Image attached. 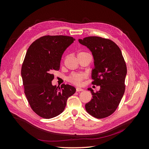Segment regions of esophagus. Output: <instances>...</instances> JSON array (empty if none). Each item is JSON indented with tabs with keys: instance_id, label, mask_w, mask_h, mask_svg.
Wrapping results in <instances>:
<instances>
[{
	"instance_id": "1",
	"label": "esophagus",
	"mask_w": 149,
	"mask_h": 149,
	"mask_svg": "<svg viewBox=\"0 0 149 149\" xmlns=\"http://www.w3.org/2000/svg\"><path fill=\"white\" fill-rule=\"evenodd\" d=\"M76 89V91H77V92L83 91V89H82L81 88H79V87H77Z\"/></svg>"
}]
</instances>
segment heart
Here are the masks:
<instances>
[{
  "mask_svg": "<svg viewBox=\"0 0 149 149\" xmlns=\"http://www.w3.org/2000/svg\"><path fill=\"white\" fill-rule=\"evenodd\" d=\"M80 53H86V52H79L78 54ZM84 78V76L83 74H78V73H74L73 74H71L70 77L68 78V81L73 84H76V85H79L81 83V81Z\"/></svg>",
  "mask_w": 149,
  "mask_h": 149,
  "instance_id": "b5f03b06",
  "label": "heart"
}]
</instances>
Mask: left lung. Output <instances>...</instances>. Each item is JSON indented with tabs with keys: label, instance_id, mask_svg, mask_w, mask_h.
<instances>
[{
	"label": "left lung",
	"instance_id": "left-lung-1",
	"mask_svg": "<svg viewBox=\"0 0 149 149\" xmlns=\"http://www.w3.org/2000/svg\"><path fill=\"white\" fill-rule=\"evenodd\" d=\"M92 52L94 68L92 70V83L100 86L94 93L89 88L93 99L86 104L90 115L102 119L116 110L125 91L127 66L120 49L112 40L100 37H88L78 40Z\"/></svg>",
	"mask_w": 149,
	"mask_h": 149
}]
</instances>
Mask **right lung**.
Masks as SVG:
<instances>
[{
  "mask_svg": "<svg viewBox=\"0 0 149 149\" xmlns=\"http://www.w3.org/2000/svg\"><path fill=\"white\" fill-rule=\"evenodd\" d=\"M75 39L69 36H43L30 45L22 66L25 94L32 110L45 119H51L64 111L74 87L53 86V70H60L61 56Z\"/></svg>",
  "mask_w": 149,
  "mask_h": 149,
  "instance_id": "1",
  "label": "right lung"
}]
</instances>
